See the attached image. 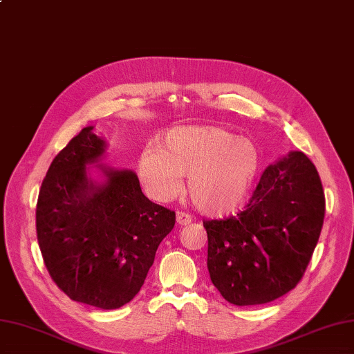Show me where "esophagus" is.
<instances>
[{"mask_svg": "<svg viewBox=\"0 0 354 354\" xmlns=\"http://www.w3.org/2000/svg\"><path fill=\"white\" fill-rule=\"evenodd\" d=\"M176 218H177V223H178V225H189V223L192 222V216H191V214L183 213V212H177Z\"/></svg>", "mask_w": 354, "mask_h": 354, "instance_id": "esophagus-1", "label": "esophagus"}]
</instances>
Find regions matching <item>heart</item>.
<instances>
[{
  "label": "heart",
  "mask_w": 354,
  "mask_h": 354,
  "mask_svg": "<svg viewBox=\"0 0 354 354\" xmlns=\"http://www.w3.org/2000/svg\"><path fill=\"white\" fill-rule=\"evenodd\" d=\"M260 168L255 145L239 135L212 126L169 131L159 147L147 145L138 160V176L147 194L167 203L182 189L207 214L230 213L245 201Z\"/></svg>",
  "instance_id": "heart-1"
}]
</instances>
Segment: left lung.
Wrapping results in <instances>:
<instances>
[{
  "label": "left lung",
  "mask_w": 354,
  "mask_h": 354,
  "mask_svg": "<svg viewBox=\"0 0 354 354\" xmlns=\"http://www.w3.org/2000/svg\"><path fill=\"white\" fill-rule=\"evenodd\" d=\"M324 210L322 180L306 154L290 151L272 163L243 212L204 222L213 286L237 306L287 295L311 260Z\"/></svg>",
  "instance_id": "1"
}]
</instances>
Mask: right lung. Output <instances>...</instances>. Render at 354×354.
Returning <instances> with one entry per match:
<instances>
[{
  "label": "right lung",
  "mask_w": 354,
  "mask_h": 354,
  "mask_svg": "<svg viewBox=\"0 0 354 354\" xmlns=\"http://www.w3.org/2000/svg\"><path fill=\"white\" fill-rule=\"evenodd\" d=\"M93 129L84 127L50 163L37 200V240L59 290L117 309L141 290L176 213L151 203L132 169L102 165L106 142ZM91 165L102 180L91 177Z\"/></svg>",
  "instance_id": "add662e5"
}]
</instances>
